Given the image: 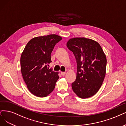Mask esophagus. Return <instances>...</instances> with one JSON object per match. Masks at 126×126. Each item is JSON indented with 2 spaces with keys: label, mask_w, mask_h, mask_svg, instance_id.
<instances>
[{
  "label": "esophagus",
  "mask_w": 126,
  "mask_h": 126,
  "mask_svg": "<svg viewBox=\"0 0 126 126\" xmlns=\"http://www.w3.org/2000/svg\"><path fill=\"white\" fill-rule=\"evenodd\" d=\"M61 74L64 76L65 75V72H61Z\"/></svg>",
  "instance_id": "obj_1"
}]
</instances>
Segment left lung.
<instances>
[{
  "mask_svg": "<svg viewBox=\"0 0 126 126\" xmlns=\"http://www.w3.org/2000/svg\"><path fill=\"white\" fill-rule=\"evenodd\" d=\"M67 47L72 51L77 64L76 80L72 88L82 99L92 96L99 91L106 74V58L97 42L84 37L69 39Z\"/></svg>",
  "mask_w": 126,
  "mask_h": 126,
  "instance_id": "obj_1",
  "label": "left lung"
}]
</instances>
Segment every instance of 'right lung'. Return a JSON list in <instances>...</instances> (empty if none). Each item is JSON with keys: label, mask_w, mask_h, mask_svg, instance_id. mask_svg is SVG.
<instances>
[{"label": "right lung", "mask_w": 126, "mask_h": 126, "mask_svg": "<svg viewBox=\"0 0 126 126\" xmlns=\"http://www.w3.org/2000/svg\"><path fill=\"white\" fill-rule=\"evenodd\" d=\"M62 38L57 35L36 37L30 40L20 59L22 75L28 89L32 94L43 97L54 90L58 72L47 67L51 62L54 47Z\"/></svg>", "instance_id": "add662e5"}]
</instances>
